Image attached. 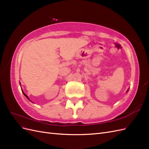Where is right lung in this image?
Masks as SVG:
<instances>
[{"label":"right lung","instance_id":"add662e5","mask_svg":"<svg viewBox=\"0 0 149 149\" xmlns=\"http://www.w3.org/2000/svg\"><path fill=\"white\" fill-rule=\"evenodd\" d=\"M22 93H23V94H24V95H25V96H26V98H27V99H28V100H29V97H28V96H26V94H25V93H24V91H22Z\"/></svg>","mask_w":149,"mask_h":149}]
</instances>
